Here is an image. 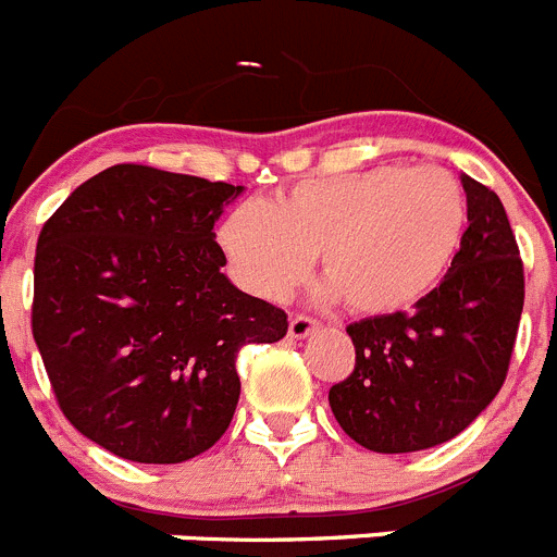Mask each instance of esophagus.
<instances>
[{
  "instance_id": "1",
  "label": "esophagus",
  "mask_w": 557,
  "mask_h": 557,
  "mask_svg": "<svg viewBox=\"0 0 557 557\" xmlns=\"http://www.w3.org/2000/svg\"><path fill=\"white\" fill-rule=\"evenodd\" d=\"M318 332V323L312 321V318H304V314H295V318H289V326H287V334L289 339H307L309 334Z\"/></svg>"
}]
</instances>
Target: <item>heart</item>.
<instances>
[{
    "instance_id": "obj_1",
    "label": "heart",
    "mask_w": 557,
    "mask_h": 557,
    "mask_svg": "<svg viewBox=\"0 0 557 557\" xmlns=\"http://www.w3.org/2000/svg\"><path fill=\"white\" fill-rule=\"evenodd\" d=\"M469 228V203L449 172L382 164L278 191L268 206L239 203L218 243L250 295L282 301L318 253L323 301L357 314L410 309L444 282Z\"/></svg>"
}]
</instances>
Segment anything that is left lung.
<instances>
[{
  "label": "left lung",
  "instance_id": "8db88e82",
  "mask_svg": "<svg viewBox=\"0 0 557 557\" xmlns=\"http://www.w3.org/2000/svg\"><path fill=\"white\" fill-rule=\"evenodd\" d=\"M469 228L446 278L410 312L346 329L354 373L329 391L337 424L379 455H405L460 435L508 376L524 307V270L496 191L460 175Z\"/></svg>",
  "mask_w": 557,
  "mask_h": 557
}]
</instances>
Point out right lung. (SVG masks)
<instances>
[{"label": "right lung", "mask_w": 557, "mask_h": 557, "mask_svg": "<svg viewBox=\"0 0 557 557\" xmlns=\"http://www.w3.org/2000/svg\"><path fill=\"white\" fill-rule=\"evenodd\" d=\"M245 186L116 164L77 186L36 248L33 337L63 416L133 462L218 444L239 401L236 354L287 314L231 284L214 223Z\"/></svg>", "instance_id": "right-lung-1"}]
</instances>
